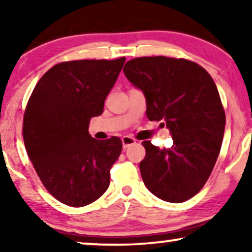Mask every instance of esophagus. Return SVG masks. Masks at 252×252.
Listing matches in <instances>:
<instances>
[{"instance_id":"1","label":"esophagus","mask_w":252,"mask_h":252,"mask_svg":"<svg viewBox=\"0 0 252 252\" xmlns=\"http://www.w3.org/2000/svg\"><path fill=\"white\" fill-rule=\"evenodd\" d=\"M122 142H123V148H124V149H126V148L129 147L130 144L135 143V139H133V137L126 135L122 139Z\"/></svg>"}]
</instances>
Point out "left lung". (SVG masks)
Wrapping results in <instances>:
<instances>
[{"mask_svg":"<svg viewBox=\"0 0 252 252\" xmlns=\"http://www.w3.org/2000/svg\"><path fill=\"white\" fill-rule=\"evenodd\" d=\"M124 73L144 93L148 119L164 120L173 139L164 149L142 142L144 185L163 201H187L208 181L221 149L226 116L215 81L195 62L165 56L134 58Z\"/></svg>","mask_w":252,"mask_h":252,"instance_id":"left-lung-1","label":"left lung"}]
</instances>
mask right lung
I'll use <instances>...</instances> for the list:
<instances>
[{
    "instance_id": "1",
    "label": "right lung",
    "mask_w": 252,
    "mask_h": 252,
    "mask_svg": "<svg viewBox=\"0 0 252 252\" xmlns=\"http://www.w3.org/2000/svg\"><path fill=\"white\" fill-rule=\"evenodd\" d=\"M125 61L62 62L42 75L27 102L23 120L27 155L44 188L64 204L88 205L109 187L122 140L93 139L88 125L92 117L102 115Z\"/></svg>"
}]
</instances>
